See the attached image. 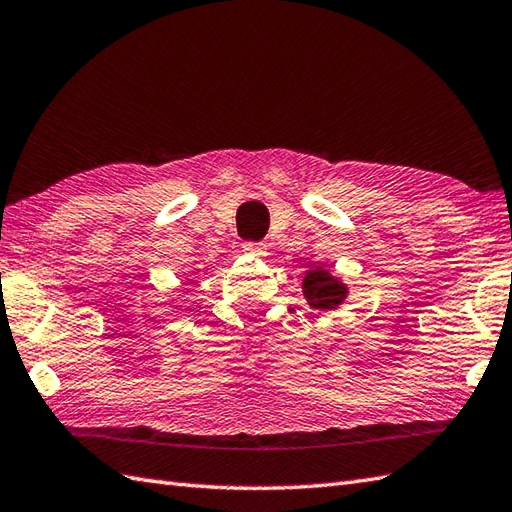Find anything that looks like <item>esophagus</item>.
Returning <instances> with one entry per match:
<instances>
[{
	"instance_id": "1",
	"label": "esophagus",
	"mask_w": 512,
	"mask_h": 512,
	"mask_svg": "<svg viewBox=\"0 0 512 512\" xmlns=\"http://www.w3.org/2000/svg\"><path fill=\"white\" fill-rule=\"evenodd\" d=\"M243 252L249 254V256H265L267 254V247L263 243H252V241H249V243L243 245Z\"/></svg>"
}]
</instances>
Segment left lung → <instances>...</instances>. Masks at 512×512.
I'll return each instance as SVG.
<instances>
[{
	"label": "left lung",
	"mask_w": 512,
	"mask_h": 512,
	"mask_svg": "<svg viewBox=\"0 0 512 512\" xmlns=\"http://www.w3.org/2000/svg\"><path fill=\"white\" fill-rule=\"evenodd\" d=\"M302 289H304V298L309 300V304L317 311L337 309V306L346 300V293H348L342 282L333 278L322 267L306 271Z\"/></svg>",
	"instance_id": "8db88e82"
}]
</instances>
